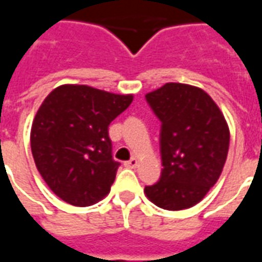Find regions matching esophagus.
Masks as SVG:
<instances>
[{"instance_id":"1","label":"esophagus","mask_w":262,"mask_h":262,"mask_svg":"<svg viewBox=\"0 0 262 262\" xmlns=\"http://www.w3.org/2000/svg\"><path fill=\"white\" fill-rule=\"evenodd\" d=\"M137 164H139V160H137L136 157H133V159H130L129 161H126L125 163V165L127 168H136Z\"/></svg>"}]
</instances>
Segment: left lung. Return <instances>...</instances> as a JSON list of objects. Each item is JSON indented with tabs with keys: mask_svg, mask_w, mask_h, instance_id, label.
Returning <instances> with one entry per match:
<instances>
[{
	"mask_svg": "<svg viewBox=\"0 0 262 262\" xmlns=\"http://www.w3.org/2000/svg\"><path fill=\"white\" fill-rule=\"evenodd\" d=\"M161 120V177L144 188L159 208L182 210L202 201L225 167L230 132L219 106L198 86L167 82L146 94Z\"/></svg>",
	"mask_w": 262,
	"mask_h": 262,
	"instance_id": "1",
	"label": "left lung"
}]
</instances>
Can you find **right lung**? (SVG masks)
<instances>
[{"label":"right lung","mask_w":262,"mask_h":262,"mask_svg":"<svg viewBox=\"0 0 262 262\" xmlns=\"http://www.w3.org/2000/svg\"><path fill=\"white\" fill-rule=\"evenodd\" d=\"M133 95L64 84L45 98L31 129L33 160L60 199L90 206L106 196L120 163L112 159L108 127Z\"/></svg>","instance_id":"1"}]
</instances>
